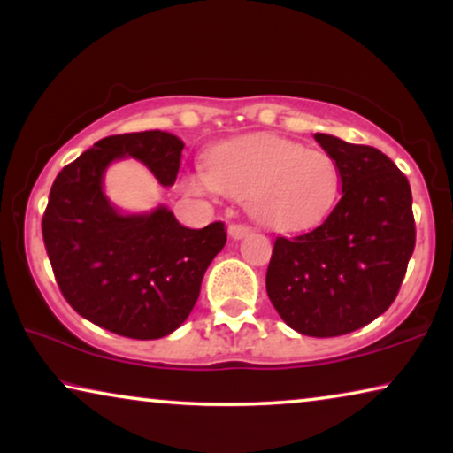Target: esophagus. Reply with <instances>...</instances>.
Masks as SVG:
<instances>
[{"instance_id":"esophagus-1","label":"esophagus","mask_w":453,"mask_h":453,"mask_svg":"<svg viewBox=\"0 0 453 453\" xmlns=\"http://www.w3.org/2000/svg\"><path fill=\"white\" fill-rule=\"evenodd\" d=\"M229 235H232L234 240H240V238H244L246 234H250V226H246V224H229Z\"/></svg>"}]
</instances>
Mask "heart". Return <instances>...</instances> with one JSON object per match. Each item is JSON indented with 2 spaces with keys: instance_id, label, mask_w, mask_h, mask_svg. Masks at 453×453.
I'll return each mask as SVG.
<instances>
[{
  "instance_id": "b5f03b06",
  "label": "heart",
  "mask_w": 453,
  "mask_h": 453,
  "mask_svg": "<svg viewBox=\"0 0 453 453\" xmlns=\"http://www.w3.org/2000/svg\"><path fill=\"white\" fill-rule=\"evenodd\" d=\"M188 187L248 201L252 218L263 226L303 229L333 211L341 174L326 151L305 150L283 137L252 135L215 148L207 157V174H195Z\"/></svg>"
}]
</instances>
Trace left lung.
Returning <instances> with one entry per match:
<instances>
[{
	"label": "left lung",
	"instance_id": "8db88e82",
	"mask_svg": "<svg viewBox=\"0 0 453 453\" xmlns=\"http://www.w3.org/2000/svg\"><path fill=\"white\" fill-rule=\"evenodd\" d=\"M314 139L339 165L341 201L311 232L275 240L266 293L288 326L324 339L390 308L417 232L411 184L390 157L324 133Z\"/></svg>",
	"mask_w": 453,
	"mask_h": 453
}]
</instances>
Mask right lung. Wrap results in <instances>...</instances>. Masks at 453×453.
<instances>
[{"mask_svg": "<svg viewBox=\"0 0 453 453\" xmlns=\"http://www.w3.org/2000/svg\"><path fill=\"white\" fill-rule=\"evenodd\" d=\"M184 143L165 131L111 135L67 164L50 187L42 240L67 303L98 326L129 339L174 333L201 293L207 266L226 246L224 221L188 229L157 207L123 215L102 193L112 160L135 157L172 187Z\"/></svg>", "mask_w": 453, "mask_h": 453, "instance_id": "obj_1", "label": "right lung"}]
</instances>
